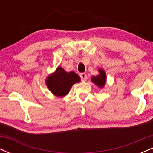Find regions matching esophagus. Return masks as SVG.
I'll return each instance as SVG.
<instances>
[{
  "label": "esophagus",
  "mask_w": 153,
  "mask_h": 153,
  "mask_svg": "<svg viewBox=\"0 0 153 153\" xmlns=\"http://www.w3.org/2000/svg\"><path fill=\"white\" fill-rule=\"evenodd\" d=\"M80 78H81V80H82V81H86L87 79H88V77H87V75L85 74V73H80Z\"/></svg>",
  "instance_id": "1"
}]
</instances>
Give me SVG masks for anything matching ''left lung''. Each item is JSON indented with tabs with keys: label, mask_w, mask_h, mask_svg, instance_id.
<instances>
[{
	"label": "left lung",
	"mask_w": 153,
	"mask_h": 153,
	"mask_svg": "<svg viewBox=\"0 0 153 153\" xmlns=\"http://www.w3.org/2000/svg\"><path fill=\"white\" fill-rule=\"evenodd\" d=\"M98 72H99V75L91 77V82L97 85L99 88H103L106 83V72L102 68H99Z\"/></svg>",
	"instance_id": "1"
}]
</instances>
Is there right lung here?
I'll list each match as a JSON object with an SVG mask.
<instances>
[{"instance_id": "right-lung-1", "label": "right lung", "mask_w": 153, "mask_h": 153, "mask_svg": "<svg viewBox=\"0 0 153 153\" xmlns=\"http://www.w3.org/2000/svg\"><path fill=\"white\" fill-rule=\"evenodd\" d=\"M80 81V78L75 72H67L58 66L54 73L47 77L45 83L52 94L57 97H63L68 94L74 84Z\"/></svg>"}]
</instances>
